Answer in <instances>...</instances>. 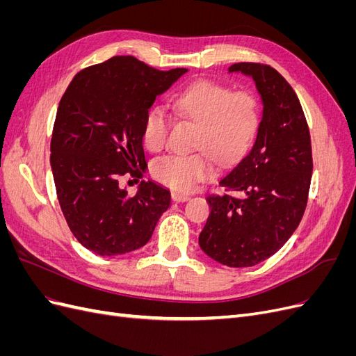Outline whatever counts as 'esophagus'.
Instances as JSON below:
<instances>
[{
  "instance_id": "1",
  "label": "esophagus",
  "mask_w": 356,
  "mask_h": 356,
  "mask_svg": "<svg viewBox=\"0 0 356 356\" xmlns=\"http://www.w3.org/2000/svg\"><path fill=\"white\" fill-rule=\"evenodd\" d=\"M172 199H174V200L178 202V203H181V202L190 200V196H188V195H184V193H177V191H174V193H172Z\"/></svg>"
}]
</instances>
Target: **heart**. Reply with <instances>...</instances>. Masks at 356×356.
<instances>
[{"mask_svg":"<svg viewBox=\"0 0 356 356\" xmlns=\"http://www.w3.org/2000/svg\"><path fill=\"white\" fill-rule=\"evenodd\" d=\"M181 115L199 124L195 154H169L153 165V175L177 191H190L213 174V154L221 163L238 160L252 144L260 126V106L250 92H233L224 84L197 81L182 92L175 102ZM170 118L161 108L149 110L143 141L152 152L166 144Z\"/></svg>","mask_w":356,"mask_h":356,"instance_id":"obj_1","label":"heart"}]
</instances>
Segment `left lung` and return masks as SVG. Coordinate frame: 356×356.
<instances>
[{
	"label": "left lung",
	"mask_w": 356,
	"mask_h": 356,
	"mask_svg": "<svg viewBox=\"0 0 356 356\" xmlns=\"http://www.w3.org/2000/svg\"><path fill=\"white\" fill-rule=\"evenodd\" d=\"M229 72L251 77L263 115L252 148L220 184L233 195H211V213L199 236L202 251L229 267L267 260L293 236L310 188L312 145L296 92L275 68L234 63Z\"/></svg>",
	"instance_id": "obj_1"
}]
</instances>
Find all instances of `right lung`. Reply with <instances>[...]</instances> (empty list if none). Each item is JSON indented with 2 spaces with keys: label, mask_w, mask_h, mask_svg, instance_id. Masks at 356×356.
<instances>
[{
  "label": "right lung",
  "mask_w": 356,
  "mask_h": 356,
  "mask_svg": "<svg viewBox=\"0 0 356 356\" xmlns=\"http://www.w3.org/2000/svg\"><path fill=\"white\" fill-rule=\"evenodd\" d=\"M188 70L159 71L134 56L81 70L59 102L50 165L60 209L89 251L123 255L152 239L170 191L141 181L135 196L120 178H143V127L157 96Z\"/></svg>",
  "instance_id": "1"
}]
</instances>
